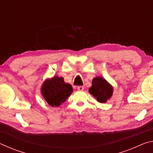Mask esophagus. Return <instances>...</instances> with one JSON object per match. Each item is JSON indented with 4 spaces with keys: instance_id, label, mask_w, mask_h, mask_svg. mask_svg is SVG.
<instances>
[{
    "instance_id": "34e87169",
    "label": "esophagus",
    "mask_w": 153,
    "mask_h": 153,
    "mask_svg": "<svg viewBox=\"0 0 153 153\" xmlns=\"http://www.w3.org/2000/svg\"><path fill=\"white\" fill-rule=\"evenodd\" d=\"M77 89L79 90V91H83L84 90V86H77Z\"/></svg>"
}]
</instances>
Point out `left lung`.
Masks as SVG:
<instances>
[{
  "label": "left lung",
  "instance_id": "left-lung-1",
  "mask_svg": "<svg viewBox=\"0 0 153 153\" xmlns=\"http://www.w3.org/2000/svg\"><path fill=\"white\" fill-rule=\"evenodd\" d=\"M89 92L97 98L98 102L105 103L112 97L113 88L105 79L101 77H96L92 79Z\"/></svg>",
  "mask_w": 153,
  "mask_h": 153
}]
</instances>
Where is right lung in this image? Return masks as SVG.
<instances>
[{
  "mask_svg": "<svg viewBox=\"0 0 153 153\" xmlns=\"http://www.w3.org/2000/svg\"><path fill=\"white\" fill-rule=\"evenodd\" d=\"M73 92L71 85L64 82L63 77L54 76L44 82L41 93L51 107H59Z\"/></svg>",
  "mask_w": 153,
  "mask_h": 153,
  "instance_id": "add662e5",
  "label": "right lung"
}]
</instances>
